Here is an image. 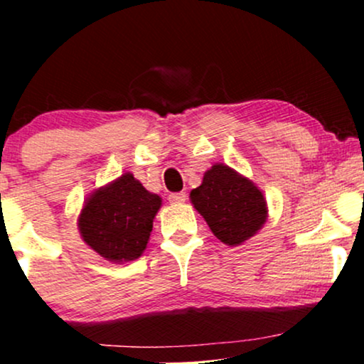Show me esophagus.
<instances>
[{"instance_id": "obj_1", "label": "esophagus", "mask_w": 364, "mask_h": 364, "mask_svg": "<svg viewBox=\"0 0 364 364\" xmlns=\"http://www.w3.org/2000/svg\"><path fill=\"white\" fill-rule=\"evenodd\" d=\"M187 200V193L186 192H173L168 196V202L171 203H183Z\"/></svg>"}]
</instances>
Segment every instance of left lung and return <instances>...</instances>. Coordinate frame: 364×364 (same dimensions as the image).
Returning a JSON list of instances; mask_svg holds the SVG:
<instances>
[{
    "mask_svg": "<svg viewBox=\"0 0 364 364\" xmlns=\"http://www.w3.org/2000/svg\"><path fill=\"white\" fill-rule=\"evenodd\" d=\"M191 200L213 235L232 247L255 235L268 217L260 188L223 164L203 173L200 186L191 192Z\"/></svg>",
    "mask_w": 364,
    "mask_h": 364,
    "instance_id": "obj_1",
    "label": "left lung"
}]
</instances>
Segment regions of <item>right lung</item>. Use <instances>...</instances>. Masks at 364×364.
Here are the masks:
<instances>
[{"instance_id": "right-lung-1", "label": "right lung", "mask_w": 364, "mask_h": 364, "mask_svg": "<svg viewBox=\"0 0 364 364\" xmlns=\"http://www.w3.org/2000/svg\"><path fill=\"white\" fill-rule=\"evenodd\" d=\"M162 198L131 172L97 188L84 203L77 225L82 240L109 262L136 260L146 250Z\"/></svg>"}]
</instances>
